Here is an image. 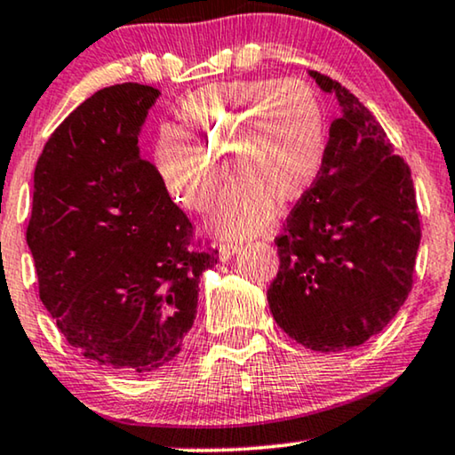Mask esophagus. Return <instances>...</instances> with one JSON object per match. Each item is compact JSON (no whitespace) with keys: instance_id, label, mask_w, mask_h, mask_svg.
<instances>
[{"instance_id":"1","label":"esophagus","mask_w":455,"mask_h":455,"mask_svg":"<svg viewBox=\"0 0 455 455\" xmlns=\"http://www.w3.org/2000/svg\"><path fill=\"white\" fill-rule=\"evenodd\" d=\"M238 248H240L238 242H228V240L221 242V244H220V257H221V260L232 259L234 252H238Z\"/></svg>"}]
</instances>
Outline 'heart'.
Returning a JSON list of instances; mask_svg holds the SVG:
<instances>
[{
    "label": "heart",
    "instance_id": "1",
    "mask_svg": "<svg viewBox=\"0 0 455 455\" xmlns=\"http://www.w3.org/2000/svg\"><path fill=\"white\" fill-rule=\"evenodd\" d=\"M182 126L161 128L155 165L167 190L190 211H209L229 157L238 182L220 211L223 234L259 232L273 201H298L315 184L327 140L325 109L298 78H252L209 84L186 97Z\"/></svg>",
    "mask_w": 455,
    "mask_h": 455
}]
</instances>
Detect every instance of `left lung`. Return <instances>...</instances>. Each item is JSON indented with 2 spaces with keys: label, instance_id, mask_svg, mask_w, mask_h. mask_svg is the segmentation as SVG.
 Masks as SVG:
<instances>
[{
  "label": "left lung",
  "instance_id": "8db88e82",
  "mask_svg": "<svg viewBox=\"0 0 455 455\" xmlns=\"http://www.w3.org/2000/svg\"><path fill=\"white\" fill-rule=\"evenodd\" d=\"M335 92L323 165L275 238L279 271L267 298L298 344L341 352L381 333L412 290L420 220L412 173L377 117L346 86Z\"/></svg>",
  "mask_w": 455,
  "mask_h": 455
}]
</instances>
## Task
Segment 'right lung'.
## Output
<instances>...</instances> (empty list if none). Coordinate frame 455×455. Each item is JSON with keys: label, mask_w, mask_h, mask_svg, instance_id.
Segmentation results:
<instances>
[{"label": "right lung", "mask_w": 455, "mask_h": 455, "mask_svg": "<svg viewBox=\"0 0 455 455\" xmlns=\"http://www.w3.org/2000/svg\"><path fill=\"white\" fill-rule=\"evenodd\" d=\"M161 92L124 83L80 103L35 167L27 242L39 298L92 363L148 372L176 356L220 252L195 235L139 130Z\"/></svg>", "instance_id": "right-lung-1"}]
</instances>
